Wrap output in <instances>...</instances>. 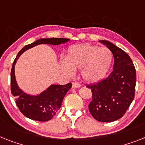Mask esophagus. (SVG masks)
Here are the masks:
<instances>
[{
    "label": "esophagus",
    "mask_w": 145,
    "mask_h": 145,
    "mask_svg": "<svg viewBox=\"0 0 145 145\" xmlns=\"http://www.w3.org/2000/svg\"><path fill=\"white\" fill-rule=\"evenodd\" d=\"M80 87H81V85L79 82H75L72 84V88H78Z\"/></svg>",
    "instance_id": "1"
}]
</instances>
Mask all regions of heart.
Returning a JSON list of instances; mask_svg holds the SVG:
<instances>
[{
	"mask_svg": "<svg viewBox=\"0 0 145 145\" xmlns=\"http://www.w3.org/2000/svg\"><path fill=\"white\" fill-rule=\"evenodd\" d=\"M113 54L107 47L85 43L71 46L69 48L65 61L61 67L71 74L73 70L81 69V76L85 81L95 82L102 80L110 69Z\"/></svg>",
	"mask_w": 145,
	"mask_h": 145,
	"instance_id": "1",
	"label": "heart"
}]
</instances>
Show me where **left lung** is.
I'll use <instances>...</instances> for the list:
<instances>
[{"mask_svg":"<svg viewBox=\"0 0 145 145\" xmlns=\"http://www.w3.org/2000/svg\"><path fill=\"white\" fill-rule=\"evenodd\" d=\"M99 42L111 51L114 70L104 80L86 86L92 91L88 109L97 121L111 122L123 116L134 99L137 73L126 52L109 41Z\"/></svg>","mask_w":145,"mask_h":145,"instance_id":"8db88e82","label":"left lung"}]
</instances>
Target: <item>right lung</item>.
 I'll return each mask as SVG.
<instances>
[{
    "mask_svg": "<svg viewBox=\"0 0 145 145\" xmlns=\"http://www.w3.org/2000/svg\"><path fill=\"white\" fill-rule=\"evenodd\" d=\"M70 40L66 38H41L31 44L26 45L18 52L14 59L11 71V92L15 97V103L19 110L24 116L32 120L47 121L55 116L61 107L62 102L66 93L71 88L72 84L68 83L64 86L51 85L42 93L37 95H30L25 93L18 87L15 74L14 65L17 60L24 52L40 44L60 45Z\"/></svg>",
    "mask_w": 145,
    "mask_h": 145,
    "instance_id": "1",
    "label": "right lung"
}]
</instances>
